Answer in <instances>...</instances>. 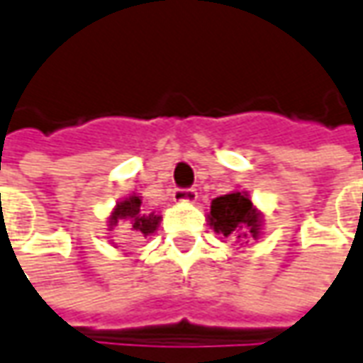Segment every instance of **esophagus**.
Segmentation results:
<instances>
[{
	"instance_id": "obj_1",
	"label": "esophagus",
	"mask_w": 363,
	"mask_h": 363,
	"mask_svg": "<svg viewBox=\"0 0 363 363\" xmlns=\"http://www.w3.org/2000/svg\"><path fill=\"white\" fill-rule=\"evenodd\" d=\"M172 199L179 202H194L196 201V191L194 189H174Z\"/></svg>"
}]
</instances>
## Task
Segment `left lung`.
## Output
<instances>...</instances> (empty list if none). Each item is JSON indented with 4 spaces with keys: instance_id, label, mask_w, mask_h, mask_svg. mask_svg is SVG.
I'll use <instances>...</instances> for the list:
<instances>
[{
    "instance_id": "left-lung-1",
    "label": "left lung",
    "mask_w": 363,
    "mask_h": 363,
    "mask_svg": "<svg viewBox=\"0 0 363 363\" xmlns=\"http://www.w3.org/2000/svg\"><path fill=\"white\" fill-rule=\"evenodd\" d=\"M214 233L223 234L224 238L258 240L262 216L254 208L252 201L246 192H230L214 199L208 214Z\"/></svg>"
}]
</instances>
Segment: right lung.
I'll use <instances>...</instances> for the list:
<instances>
[{"mask_svg":"<svg viewBox=\"0 0 363 363\" xmlns=\"http://www.w3.org/2000/svg\"><path fill=\"white\" fill-rule=\"evenodd\" d=\"M119 220H123L125 226H127V236H129L130 240H140V238H147V236H150L157 230L161 216L155 213H145L140 208V196L133 194L129 199L121 201L115 206V211L111 213V228Z\"/></svg>","mask_w":363,"mask_h":363,"instance_id":"right-lung-1","label":"right lung"}]
</instances>
